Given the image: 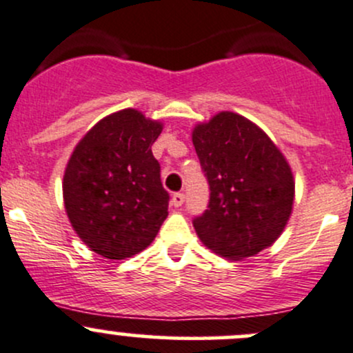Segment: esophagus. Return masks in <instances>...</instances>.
I'll return each mask as SVG.
<instances>
[{"mask_svg": "<svg viewBox=\"0 0 353 353\" xmlns=\"http://www.w3.org/2000/svg\"><path fill=\"white\" fill-rule=\"evenodd\" d=\"M170 203H172L174 208H181V206H183V203H184V194H183V192H176V194H172V201H170Z\"/></svg>", "mask_w": 353, "mask_h": 353, "instance_id": "esophagus-1", "label": "esophagus"}]
</instances>
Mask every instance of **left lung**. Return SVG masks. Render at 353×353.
I'll return each instance as SVG.
<instances>
[{
    "label": "left lung",
    "mask_w": 353,
    "mask_h": 353,
    "mask_svg": "<svg viewBox=\"0 0 353 353\" xmlns=\"http://www.w3.org/2000/svg\"><path fill=\"white\" fill-rule=\"evenodd\" d=\"M192 144L211 191L204 214L192 221L203 245L234 261L273 245L295 201L281 150L256 123L228 110L197 123Z\"/></svg>",
    "instance_id": "1"
}]
</instances>
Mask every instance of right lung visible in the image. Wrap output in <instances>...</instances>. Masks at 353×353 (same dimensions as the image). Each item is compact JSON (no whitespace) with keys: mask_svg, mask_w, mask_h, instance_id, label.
Here are the masks:
<instances>
[{"mask_svg":"<svg viewBox=\"0 0 353 353\" xmlns=\"http://www.w3.org/2000/svg\"><path fill=\"white\" fill-rule=\"evenodd\" d=\"M162 127L135 108H123L99 120L68 159L65 211L73 231L100 256L141 253L168 218L169 194L150 149Z\"/></svg>","mask_w":353,"mask_h":353,"instance_id":"add662e5","label":"right lung"}]
</instances>
